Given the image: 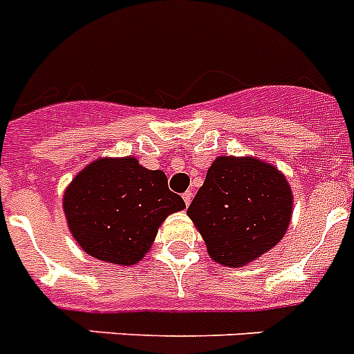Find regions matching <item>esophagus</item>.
I'll return each mask as SVG.
<instances>
[{"label":"esophagus","mask_w":354,"mask_h":354,"mask_svg":"<svg viewBox=\"0 0 354 354\" xmlns=\"http://www.w3.org/2000/svg\"><path fill=\"white\" fill-rule=\"evenodd\" d=\"M183 198H184V202H186V206H189V204H192L193 193H192V192H186V193H183Z\"/></svg>","instance_id":"esophagus-1"}]
</instances>
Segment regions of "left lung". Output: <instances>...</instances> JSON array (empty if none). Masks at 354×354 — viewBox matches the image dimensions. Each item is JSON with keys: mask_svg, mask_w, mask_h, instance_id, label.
Returning a JSON list of instances; mask_svg holds the SVG:
<instances>
[{"mask_svg": "<svg viewBox=\"0 0 354 354\" xmlns=\"http://www.w3.org/2000/svg\"><path fill=\"white\" fill-rule=\"evenodd\" d=\"M292 206L290 184L276 166L256 157L220 156L209 166L188 216L216 263L243 267L285 236Z\"/></svg>", "mask_w": 354, "mask_h": 354, "instance_id": "8db88e82", "label": "left lung"}]
</instances>
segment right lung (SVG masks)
Here are the masks:
<instances>
[{
    "instance_id": "right-lung-1",
    "label": "right lung",
    "mask_w": 354,
    "mask_h": 354,
    "mask_svg": "<svg viewBox=\"0 0 354 354\" xmlns=\"http://www.w3.org/2000/svg\"><path fill=\"white\" fill-rule=\"evenodd\" d=\"M62 206L87 254L127 267L145 258L159 225L186 204L170 192L165 171L147 170L136 157H105L78 171Z\"/></svg>"
}]
</instances>
